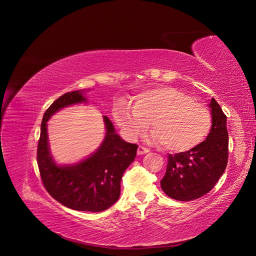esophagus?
<instances>
[{
	"mask_svg": "<svg viewBox=\"0 0 256 256\" xmlns=\"http://www.w3.org/2000/svg\"><path fill=\"white\" fill-rule=\"evenodd\" d=\"M148 152H149V149L142 147V146H140V147L138 148V155H142V154H146V153H148Z\"/></svg>",
	"mask_w": 256,
	"mask_h": 256,
	"instance_id": "1",
	"label": "esophagus"
}]
</instances>
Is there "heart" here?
Here are the masks:
<instances>
[{
  "instance_id": "heart-1",
  "label": "heart",
  "mask_w": 256,
  "mask_h": 256,
  "mask_svg": "<svg viewBox=\"0 0 256 256\" xmlns=\"http://www.w3.org/2000/svg\"><path fill=\"white\" fill-rule=\"evenodd\" d=\"M116 124L134 140L150 127V140L173 152H186L200 144L212 129V114L186 92L172 86L147 90L136 96L134 105L118 103L114 110Z\"/></svg>"
}]
</instances>
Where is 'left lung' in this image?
<instances>
[{"label": "left lung", "mask_w": 256, "mask_h": 256, "mask_svg": "<svg viewBox=\"0 0 256 256\" xmlns=\"http://www.w3.org/2000/svg\"><path fill=\"white\" fill-rule=\"evenodd\" d=\"M212 129L208 138L186 152L168 154L160 186L168 197L190 201L208 194L224 173L228 160L227 118L212 98L208 105Z\"/></svg>", "instance_id": "obj_1"}]
</instances>
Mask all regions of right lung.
<instances>
[{"label": "right lung", "instance_id": "right-lung-1", "mask_svg": "<svg viewBox=\"0 0 256 256\" xmlns=\"http://www.w3.org/2000/svg\"><path fill=\"white\" fill-rule=\"evenodd\" d=\"M85 92H66L46 109L40 126L38 164L42 184L55 200L75 210L99 212L120 198L122 177L134 160L138 144L125 142L112 122L103 116L105 136L96 150L75 164H57L48 144V122L62 108L88 104Z\"/></svg>", "mask_w": 256, "mask_h": 256}]
</instances>
